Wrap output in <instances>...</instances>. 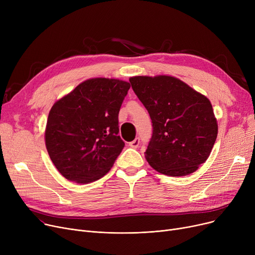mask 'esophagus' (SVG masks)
Here are the masks:
<instances>
[{"label":"esophagus","mask_w":255,"mask_h":255,"mask_svg":"<svg viewBox=\"0 0 255 255\" xmlns=\"http://www.w3.org/2000/svg\"><path fill=\"white\" fill-rule=\"evenodd\" d=\"M139 138L137 137V138H135L134 140H132L131 142H129V146H131V148H133V149H136V148H138V145H139Z\"/></svg>","instance_id":"1"}]
</instances>
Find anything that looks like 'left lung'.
I'll list each match as a JSON object with an SVG mask.
<instances>
[{"label": "left lung", "mask_w": 255, "mask_h": 255, "mask_svg": "<svg viewBox=\"0 0 255 255\" xmlns=\"http://www.w3.org/2000/svg\"><path fill=\"white\" fill-rule=\"evenodd\" d=\"M129 80L152 120L146 161L170 177L194 172L206 162L217 138L218 125L210 100L168 75Z\"/></svg>", "instance_id": "1"}]
</instances>
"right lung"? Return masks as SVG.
I'll list each match as a JSON object with an SVG mask.
<instances>
[{
  "label": "right lung",
  "instance_id": "right-lung-1",
  "mask_svg": "<svg viewBox=\"0 0 255 255\" xmlns=\"http://www.w3.org/2000/svg\"><path fill=\"white\" fill-rule=\"evenodd\" d=\"M129 89L124 80L91 78L52 105L45 145L64 178L88 184L110 171L125 145L118 118Z\"/></svg>",
  "mask_w": 255,
  "mask_h": 255
}]
</instances>
